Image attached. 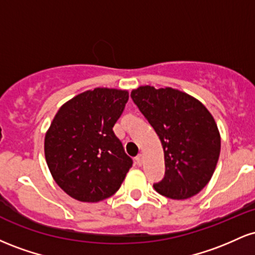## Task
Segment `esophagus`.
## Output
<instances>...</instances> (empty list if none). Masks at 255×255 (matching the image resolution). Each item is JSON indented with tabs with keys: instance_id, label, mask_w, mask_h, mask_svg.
Wrapping results in <instances>:
<instances>
[{
	"instance_id": "obj_1",
	"label": "esophagus",
	"mask_w": 255,
	"mask_h": 255,
	"mask_svg": "<svg viewBox=\"0 0 255 255\" xmlns=\"http://www.w3.org/2000/svg\"><path fill=\"white\" fill-rule=\"evenodd\" d=\"M135 162L137 165H141L142 162H144V156H142V154H137L135 157Z\"/></svg>"
}]
</instances>
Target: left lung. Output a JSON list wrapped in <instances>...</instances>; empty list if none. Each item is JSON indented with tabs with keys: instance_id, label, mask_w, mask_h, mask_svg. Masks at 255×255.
<instances>
[{
	"instance_id": "left-lung-1",
	"label": "left lung",
	"mask_w": 255,
	"mask_h": 255,
	"mask_svg": "<svg viewBox=\"0 0 255 255\" xmlns=\"http://www.w3.org/2000/svg\"><path fill=\"white\" fill-rule=\"evenodd\" d=\"M130 97L164 150L165 175L154 189L177 200L198 194L211 180L221 152V136L210 111L171 87L140 86Z\"/></svg>"
}]
</instances>
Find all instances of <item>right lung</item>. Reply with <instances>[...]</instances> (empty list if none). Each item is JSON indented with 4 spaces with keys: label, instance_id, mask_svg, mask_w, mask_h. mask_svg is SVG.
<instances>
[{
    "label": "right lung",
    "instance_id": "right-lung-1",
    "mask_svg": "<svg viewBox=\"0 0 255 255\" xmlns=\"http://www.w3.org/2000/svg\"><path fill=\"white\" fill-rule=\"evenodd\" d=\"M128 97L127 91L97 87L72 98L55 115L44 152L55 182L69 197L97 203L121 187L133 160L113 127Z\"/></svg>",
    "mask_w": 255,
    "mask_h": 255
}]
</instances>
